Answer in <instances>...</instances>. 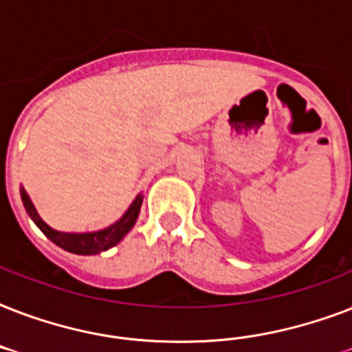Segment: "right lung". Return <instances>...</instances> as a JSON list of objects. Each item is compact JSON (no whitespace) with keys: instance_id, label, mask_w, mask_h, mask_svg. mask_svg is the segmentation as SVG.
Here are the masks:
<instances>
[{"instance_id":"right-lung-1","label":"right lung","mask_w":352,"mask_h":352,"mask_svg":"<svg viewBox=\"0 0 352 352\" xmlns=\"http://www.w3.org/2000/svg\"><path fill=\"white\" fill-rule=\"evenodd\" d=\"M19 195H21V201H23V206L27 210V214L34 225L40 228L43 234L49 237V239L58 245L63 250L71 252V254H78V256H95V254H100L104 250H109L115 245H118L124 237L127 235V232L131 230L133 225L137 223L138 212H140V206H142V193H138L135 201L129 204V208L124 212L120 219L115 221L113 225L102 228V230L95 232H60L54 230L51 226L47 225L45 221L41 219L38 210L30 201L29 193L25 192V188H19Z\"/></svg>"}]
</instances>
